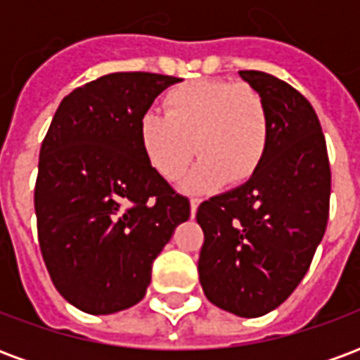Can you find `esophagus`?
I'll use <instances>...</instances> for the list:
<instances>
[{
    "mask_svg": "<svg viewBox=\"0 0 360 360\" xmlns=\"http://www.w3.org/2000/svg\"><path fill=\"white\" fill-rule=\"evenodd\" d=\"M198 204H200V198H191V214L195 216L196 210H198Z\"/></svg>",
    "mask_w": 360,
    "mask_h": 360,
    "instance_id": "esophagus-1",
    "label": "esophagus"
}]
</instances>
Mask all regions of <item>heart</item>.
<instances>
[{
	"instance_id": "1",
	"label": "heart",
	"mask_w": 360,
	"mask_h": 360,
	"mask_svg": "<svg viewBox=\"0 0 360 360\" xmlns=\"http://www.w3.org/2000/svg\"><path fill=\"white\" fill-rule=\"evenodd\" d=\"M164 110L150 108L139 119L142 152L164 179L181 177L195 150L202 158L185 183L191 191L216 188L227 179L243 183L262 164L270 144V111L249 84L185 82L165 92Z\"/></svg>"
}]
</instances>
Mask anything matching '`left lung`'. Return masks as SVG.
I'll return each instance as SVG.
<instances>
[{
  "instance_id": "obj_1",
  "label": "left lung",
  "mask_w": 360,
  "mask_h": 360,
  "mask_svg": "<svg viewBox=\"0 0 360 360\" xmlns=\"http://www.w3.org/2000/svg\"><path fill=\"white\" fill-rule=\"evenodd\" d=\"M270 111V144L245 185L204 200V295L243 318L278 309L309 270L330 214L332 172L309 100L274 75L239 71Z\"/></svg>"
}]
</instances>
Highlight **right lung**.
I'll return each instance as SVG.
<instances>
[{
  "label": "right lung",
  "instance_id": "obj_1",
  "mask_svg": "<svg viewBox=\"0 0 360 360\" xmlns=\"http://www.w3.org/2000/svg\"><path fill=\"white\" fill-rule=\"evenodd\" d=\"M181 79L111 73L75 89L44 136L34 187L38 243L61 297L89 314L141 301L152 264L191 202L150 165L139 119Z\"/></svg>",
  "mask_w": 360,
  "mask_h": 360
}]
</instances>
